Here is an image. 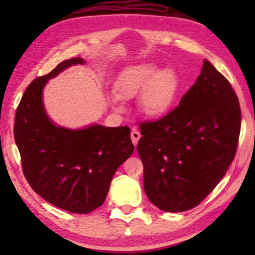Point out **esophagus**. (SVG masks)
Returning a JSON list of instances; mask_svg holds the SVG:
<instances>
[{"label":"esophagus","mask_w":255,"mask_h":255,"mask_svg":"<svg viewBox=\"0 0 255 255\" xmlns=\"http://www.w3.org/2000/svg\"><path fill=\"white\" fill-rule=\"evenodd\" d=\"M130 137H131L132 144L136 146L138 144V140H139V138H140V132L136 130V129H133V130H131V132H130Z\"/></svg>","instance_id":"obj_1"}]
</instances>
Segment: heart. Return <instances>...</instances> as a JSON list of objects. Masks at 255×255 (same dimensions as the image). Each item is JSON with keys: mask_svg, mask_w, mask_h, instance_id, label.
<instances>
[{"mask_svg": "<svg viewBox=\"0 0 255 255\" xmlns=\"http://www.w3.org/2000/svg\"><path fill=\"white\" fill-rule=\"evenodd\" d=\"M180 89V79L173 68L166 67L158 71L153 63H143L128 67L116 83L117 94L111 97V102L122 110L120 98L131 99L140 94L138 107L149 117L163 115L175 101Z\"/></svg>", "mask_w": 255, "mask_h": 255, "instance_id": "b5f03b06", "label": "heart"}]
</instances>
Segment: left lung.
Masks as SVG:
<instances>
[{"label":"left lung","instance_id":"8db88e82","mask_svg":"<svg viewBox=\"0 0 255 255\" xmlns=\"http://www.w3.org/2000/svg\"><path fill=\"white\" fill-rule=\"evenodd\" d=\"M137 152L149 201L171 213L195 208L213 191L235 157L241 131L239 98L204 59L179 106L155 122L137 123Z\"/></svg>","mask_w":255,"mask_h":255}]
</instances>
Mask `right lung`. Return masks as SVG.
Instances as JSON below:
<instances>
[{
	"label": "right lung",
	"instance_id": "obj_1",
	"mask_svg": "<svg viewBox=\"0 0 255 255\" xmlns=\"http://www.w3.org/2000/svg\"><path fill=\"white\" fill-rule=\"evenodd\" d=\"M75 64L84 59L64 60L29 84L16 108L13 131L23 174L33 191L60 209L89 214L105 202L112 176L132 154L133 145L127 126L93 125L71 130L47 117L42 89Z\"/></svg>",
	"mask_w": 255,
	"mask_h": 255
}]
</instances>
